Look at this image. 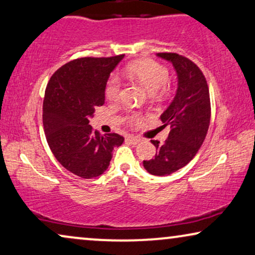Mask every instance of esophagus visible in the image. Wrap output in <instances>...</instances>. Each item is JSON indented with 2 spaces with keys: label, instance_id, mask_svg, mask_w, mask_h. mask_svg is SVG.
Segmentation results:
<instances>
[{
  "label": "esophagus",
  "instance_id": "1",
  "mask_svg": "<svg viewBox=\"0 0 255 255\" xmlns=\"http://www.w3.org/2000/svg\"><path fill=\"white\" fill-rule=\"evenodd\" d=\"M127 139L129 142H131L132 144H137V143H139V141H141V139H139L138 137H136V136H134V135H129Z\"/></svg>",
  "mask_w": 255,
  "mask_h": 255
}]
</instances>
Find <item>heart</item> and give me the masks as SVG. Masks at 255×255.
Segmentation results:
<instances>
[{
    "label": "heart",
    "instance_id": "1",
    "mask_svg": "<svg viewBox=\"0 0 255 255\" xmlns=\"http://www.w3.org/2000/svg\"><path fill=\"white\" fill-rule=\"evenodd\" d=\"M126 74L129 77L137 80L139 83L150 93L162 95L166 91V82L168 80L167 68L151 59H142L134 61L126 66ZM121 78L118 75H112L106 82L105 93L107 99L112 103H117L121 97ZM137 114L129 112L128 119L130 121L136 120Z\"/></svg>",
    "mask_w": 255,
    "mask_h": 255
}]
</instances>
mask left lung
Returning <instances> with one entry per match:
<instances>
[{
  "label": "left lung",
  "instance_id": "8db88e82",
  "mask_svg": "<svg viewBox=\"0 0 255 255\" xmlns=\"http://www.w3.org/2000/svg\"><path fill=\"white\" fill-rule=\"evenodd\" d=\"M171 61L178 74V90L173 102L160 116L163 127H170L164 143L151 139L155 158L143 160L152 175H168L184 167L198 153L210 123V97L207 80L192 60L177 53H158Z\"/></svg>",
  "mask_w": 255,
  "mask_h": 255
}]
</instances>
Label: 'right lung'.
I'll return each instance as SVG.
<instances>
[{
    "label": "right lung",
    "mask_w": 255,
    "mask_h": 255,
    "mask_svg": "<svg viewBox=\"0 0 255 255\" xmlns=\"http://www.w3.org/2000/svg\"><path fill=\"white\" fill-rule=\"evenodd\" d=\"M124 56L75 59L59 68L46 87L42 104L46 139L57 162L81 178L103 174L114 146L124 143V136L100 135L89 125L96 107L105 103L106 82Z\"/></svg>",
    "instance_id": "1"
}]
</instances>
